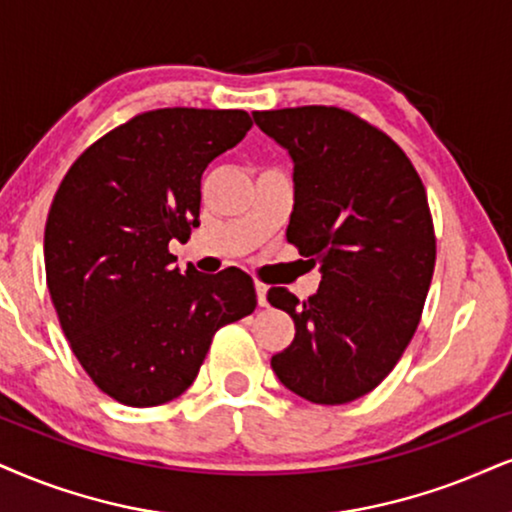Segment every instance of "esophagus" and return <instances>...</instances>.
Here are the masks:
<instances>
[{"label": "esophagus", "instance_id": "obj_1", "mask_svg": "<svg viewBox=\"0 0 512 512\" xmlns=\"http://www.w3.org/2000/svg\"><path fill=\"white\" fill-rule=\"evenodd\" d=\"M256 299L258 306H268V287L263 282H256Z\"/></svg>", "mask_w": 512, "mask_h": 512}]
</instances>
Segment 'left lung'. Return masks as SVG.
<instances>
[{"instance_id":"1","label":"left lung","mask_w":512,"mask_h":512,"mask_svg":"<svg viewBox=\"0 0 512 512\" xmlns=\"http://www.w3.org/2000/svg\"><path fill=\"white\" fill-rule=\"evenodd\" d=\"M294 161L287 242L320 263L318 292L301 304L285 287L268 301L296 334L275 375L320 406L361 399L399 363L418 330L437 261L425 185L403 149L337 106L254 111Z\"/></svg>"}]
</instances>
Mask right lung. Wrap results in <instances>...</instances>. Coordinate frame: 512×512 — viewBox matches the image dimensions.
I'll list each match as a JSON object with an SVG mask.
<instances>
[{"label": "right lung", "mask_w": 512, "mask_h": 512, "mask_svg": "<svg viewBox=\"0 0 512 512\" xmlns=\"http://www.w3.org/2000/svg\"><path fill=\"white\" fill-rule=\"evenodd\" d=\"M251 125L239 109L140 113L82 151L56 189L44 227L49 294L75 358L118 403L178 399L213 334L254 313L249 275H182L168 251L199 225L206 166Z\"/></svg>", "instance_id": "right-lung-1"}]
</instances>
